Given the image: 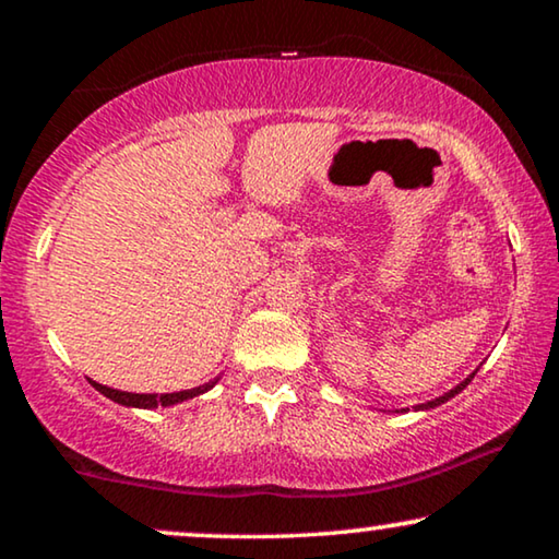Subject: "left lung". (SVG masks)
Listing matches in <instances>:
<instances>
[{
	"instance_id": "8db88e82",
	"label": "left lung",
	"mask_w": 559,
	"mask_h": 559,
	"mask_svg": "<svg viewBox=\"0 0 559 559\" xmlns=\"http://www.w3.org/2000/svg\"><path fill=\"white\" fill-rule=\"evenodd\" d=\"M476 371H478V369H476ZM476 371H473L468 379H463V381H461V384H457V386H453V389H450V392H445V394H442V396H438V400H432V402H425V404H417V407H415V409H432V407H440V404H445L448 400H453V396H455V394H461V392H463V389L471 384V379H473V377H476Z\"/></svg>"
}]
</instances>
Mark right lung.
<instances>
[{
  "instance_id": "obj_1",
  "label": "right lung",
  "mask_w": 559,
  "mask_h": 559,
  "mask_svg": "<svg viewBox=\"0 0 559 559\" xmlns=\"http://www.w3.org/2000/svg\"><path fill=\"white\" fill-rule=\"evenodd\" d=\"M218 379L209 381V384L203 386H195V389H182V392H173V394H134V392H119V389H111V386H104L98 384V381L88 379V384L96 389V392H102L104 396H109L111 402L117 404H124V407H140V409H155V407H173V404H180L186 400H193V396L209 392V389L216 384Z\"/></svg>"
}]
</instances>
